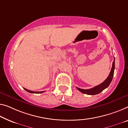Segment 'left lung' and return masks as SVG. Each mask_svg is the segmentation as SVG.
<instances>
[{
	"label": "left lung",
	"instance_id": "8db88e82",
	"mask_svg": "<svg viewBox=\"0 0 128 128\" xmlns=\"http://www.w3.org/2000/svg\"><path fill=\"white\" fill-rule=\"evenodd\" d=\"M115 68V62L113 61V64H112V67L110 72L109 76H108V78L106 79L104 81L101 83V84H98V85L95 86L93 88L90 89H80V88H76L77 89L82 92L84 94H86L88 95H96V94H99L101 93V92H102L104 89H105L106 88H107L110 84L111 83L112 79H113V75H114V71Z\"/></svg>",
	"mask_w": 128,
	"mask_h": 128
}]
</instances>
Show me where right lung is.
I'll use <instances>...</instances> for the list:
<instances>
[{"instance_id": "1", "label": "right lung", "mask_w": 128, "mask_h": 128, "mask_svg": "<svg viewBox=\"0 0 128 128\" xmlns=\"http://www.w3.org/2000/svg\"><path fill=\"white\" fill-rule=\"evenodd\" d=\"M23 89H24L26 90V91L28 92V93H36V94H38V93H44V92H45V91H42V92H33V91H31V90H28V89H26V88H23Z\"/></svg>"}]
</instances>
